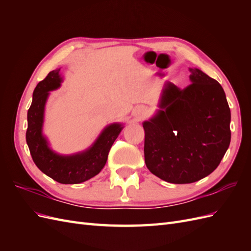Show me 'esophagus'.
Here are the masks:
<instances>
[{
  "label": "esophagus",
  "mask_w": 251,
  "mask_h": 251,
  "mask_svg": "<svg viewBox=\"0 0 251 251\" xmlns=\"http://www.w3.org/2000/svg\"><path fill=\"white\" fill-rule=\"evenodd\" d=\"M146 112H147V110H146V108H144V107H137V108L135 109L136 116H138L139 118L144 116V114H146Z\"/></svg>",
  "instance_id": "esophagus-1"
}]
</instances>
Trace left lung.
Instances as JSON below:
<instances>
[{"instance_id": "left-lung-1", "label": "left lung", "mask_w": 251, "mask_h": 251, "mask_svg": "<svg viewBox=\"0 0 251 251\" xmlns=\"http://www.w3.org/2000/svg\"><path fill=\"white\" fill-rule=\"evenodd\" d=\"M192 83L169 82L157 115L143 123L144 160L151 174L170 183H193L208 176L229 147L230 109L220 83L189 69Z\"/></svg>"}]
</instances>
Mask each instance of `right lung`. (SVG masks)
<instances>
[{"label":"right lung","mask_w":251,"mask_h":251,"mask_svg":"<svg viewBox=\"0 0 251 251\" xmlns=\"http://www.w3.org/2000/svg\"><path fill=\"white\" fill-rule=\"evenodd\" d=\"M59 69L51 71L46 78L37 83L33 100L27 114L26 141L33 162L48 177L62 184H77L96 176L107 162L114 141L124 126L113 124L107 126L95 143L83 153L72 156L57 155L48 148L42 134L44 108L49 91L59 87Z\"/></svg>","instance_id":"add662e5"}]
</instances>
